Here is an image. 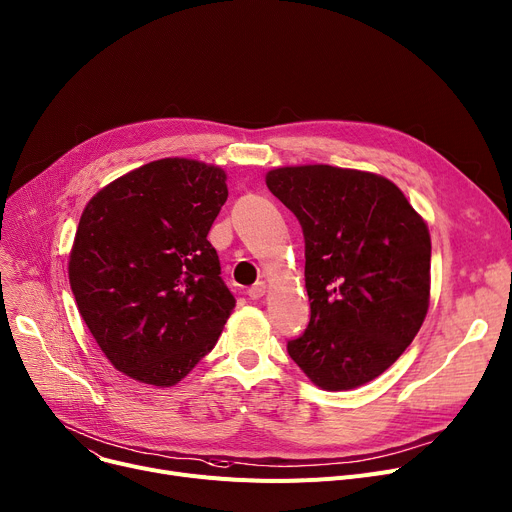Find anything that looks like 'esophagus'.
Instances as JSON below:
<instances>
[{"instance_id": "34e87169", "label": "esophagus", "mask_w": 512, "mask_h": 512, "mask_svg": "<svg viewBox=\"0 0 512 512\" xmlns=\"http://www.w3.org/2000/svg\"><path fill=\"white\" fill-rule=\"evenodd\" d=\"M265 292H267V286H265V282H257L255 286H251V288H249V292H247V294H249V298H253V300H259V298H261Z\"/></svg>"}]
</instances>
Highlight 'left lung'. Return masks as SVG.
<instances>
[{"mask_svg": "<svg viewBox=\"0 0 512 512\" xmlns=\"http://www.w3.org/2000/svg\"><path fill=\"white\" fill-rule=\"evenodd\" d=\"M269 191L304 234L309 327L290 358L317 387L348 391L414 342L430 304V232L389 179L329 164L282 166Z\"/></svg>", "mask_w": 512, "mask_h": 512, "instance_id": "1", "label": "left lung"}]
</instances>
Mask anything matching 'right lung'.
<instances>
[{"mask_svg": "<svg viewBox=\"0 0 512 512\" xmlns=\"http://www.w3.org/2000/svg\"><path fill=\"white\" fill-rule=\"evenodd\" d=\"M226 197L220 166L162 158L86 203L67 274L96 344L129 379L173 387L216 346L236 304L208 241Z\"/></svg>", "mask_w": 512, "mask_h": 512, "instance_id": "obj_1", "label": "right lung"}]
</instances>
